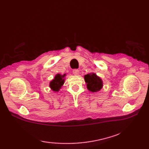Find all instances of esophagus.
<instances>
[{"instance_id":"esophagus-1","label":"esophagus","mask_w":149,"mask_h":149,"mask_svg":"<svg viewBox=\"0 0 149 149\" xmlns=\"http://www.w3.org/2000/svg\"><path fill=\"white\" fill-rule=\"evenodd\" d=\"M79 70H78V69H74V70H73V74H75V75H78V74H79Z\"/></svg>"}]
</instances>
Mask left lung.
Returning a JSON list of instances; mask_svg holds the SVG:
<instances>
[{
    "label": "left lung",
    "mask_w": 149,
    "mask_h": 149,
    "mask_svg": "<svg viewBox=\"0 0 149 149\" xmlns=\"http://www.w3.org/2000/svg\"><path fill=\"white\" fill-rule=\"evenodd\" d=\"M85 82L87 83V88L92 92L100 91L102 87V82L101 78L96 74H88L84 76Z\"/></svg>",
    "instance_id": "left-lung-1"
}]
</instances>
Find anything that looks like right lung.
<instances>
[{
	"mask_svg": "<svg viewBox=\"0 0 149 149\" xmlns=\"http://www.w3.org/2000/svg\"><path fill=\"white\" fill-rule=\"evenodd\" d=\"M64 75H61L58 74L56 75V76L54 78V79L51 81L50 84H49V86L52 89L53 91H58L60 88L61 87V86L64 83V79L63 78H64Z\"/></svg>",
	"mask_w": 149,
	"mask_h": 149,
	"instance_id": "obj_1",
	"label": "right lung"
}]
</instances>
